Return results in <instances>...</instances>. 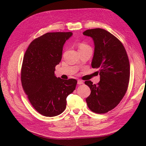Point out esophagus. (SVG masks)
<instances>
[{
	"label": "esophagus",
	"instance_id": "esophagus-1",
	"mask_svg": "<svg viewBox=\"0 0 146 146\" xmlns=\"http://www.w3.org/2000/svg\"><path fill=\"white\" fill-rule=\"evenodd\" d=\"M77 84H78V85H82V84H83V82L80 80H78Z\"/></svg>",
	"mask_w": 146,
	"mask_h": 146
}]
</instances>
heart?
I'll use <instances>...</instances> for the list:
<instances>
[{
  "instance_id": "1",
  "label": "heart",
  "mask_w": 146,
  "mask_h": 146,
  "mask_svg": "<svg viewBox=\"0 0 146 146\" xmlns=\"http://www.w3.org/2000/svg\"><path fill=\"white\" fill-rule=\"evenodd\" d=\"M78 48H79V50H82V49H86V48H91V47L85 43L81 42L78 46Z\"/></svg>"
}]
</instances>
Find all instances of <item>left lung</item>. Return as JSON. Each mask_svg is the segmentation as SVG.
Returning a JSON list of instances; mask_svg holds the SVG:
<instances>
[{
    "label": "left lung",
    "instance_id": "left-lung-1",
    "mask_svg": "<svg viewBox=\"0 0 146 146\" xmlns=\"http://www.w3.org/2000/svg\"><path fill=\"white\" fill-rule=\"evenodd\" d=\"M83 34L92 38L94 53L92 68L99 69L100 82H85L91 94L86 99L92 111L102 114L115 108L123 98L130 80V63L122 43L102 29H89Z\"/></svg>",
    "mask_w": 146,
    "mask_h": 146
}]
</instances>
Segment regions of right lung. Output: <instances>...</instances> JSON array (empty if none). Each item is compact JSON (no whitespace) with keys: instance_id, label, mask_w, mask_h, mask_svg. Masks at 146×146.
Returning <instances> with one entry per match:
<instances>
[{"instance_id":"obj_1","label":"right lung","mask_w":146,"mask_h":146,"mask_svg":"<svg viewBox=\"0 0 146 146\" xmlns=\"http://www.w3.org/2000/svg\"><path fill=\"white\" fill-rule=\"evenodd\" d=\"M72 32L47 33L31 42L24 56L21 83L30 104L46 117L62 113L66 98L75 90L77 81L63 80L55 75L62 58L64 44Z\"/></svg>"}]
</instances>
